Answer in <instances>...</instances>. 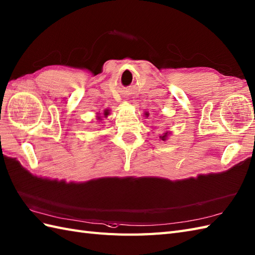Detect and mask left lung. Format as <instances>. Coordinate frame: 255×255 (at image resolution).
<instances>
[{"mask_svg":"<svg viewBox=\"0 0 255 255\" xmlns=\"http://www.w3.org/2000/svg\"><path fill=\"white\" fill-rule=\"evenodd\" d=\"M166 136H167V133H165L163 136H160V138L162 140H165L166 139Z\"/></svg>","mask_w":255,"mask_h":255,"instance_id":"1","label":"left lung"}]
</instances>
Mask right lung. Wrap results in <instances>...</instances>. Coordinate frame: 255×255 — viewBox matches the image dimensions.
Listing matches in <instances>:
<instances>
[{
    "instance_id": "right-lung-1",
    "label": "right lung",
    "mask_w": 255,
    "mask_h": 255,
    "mask_svg": "<svg viewBox=\"0 0 255 255\" xmlns=\"http://www.w3.org/2000/svg\"><path fill=\"white\" fill-rule=\"evenodd\" d=\"M105 115H108V113H107V111H106V113H105Z\"/></svg>"
}]
</instances>
